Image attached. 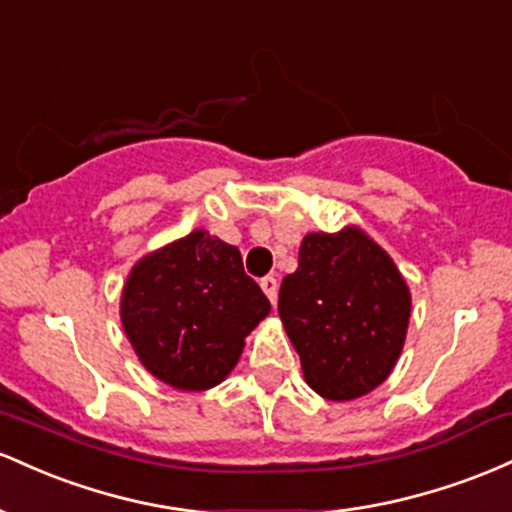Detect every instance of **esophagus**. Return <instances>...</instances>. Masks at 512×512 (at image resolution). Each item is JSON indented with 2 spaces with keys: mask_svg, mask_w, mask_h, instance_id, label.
Masks as SVG:
<instances>
[{
  "mask_svg": "<svg viewBox=\"0 0 512 512\" xmlns=\"http://www.w3.org/2000/svg\"><path fill=\"white\" fill-rule=\"evenodd\" d=\"M261 290L266 292V297L271 300V304H275V300H278V280H275L273 275L261 278Z\"/></svg>",
  "mask_w": 512,
  "mask_h": 512,
  "instance_id": "esophagus-1",
  "label": "esophagus"
}]
</instances>
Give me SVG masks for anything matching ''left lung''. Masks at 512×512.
<instances>
[{
	"label": "left lung",
	"instance_id": "left-lung-1",
	"mask_svg": "<svg viewBox=\"0 0 512 512\" xmlns=\"http://www.w3.org/2000/svg\"><path fill=\"white\" fill-rule=\"evenodd\" d=\"M278 314L304 380L329 401L370 394L399 360L411 292L392 256L360 227L302 239L300 266L285 275Z\"/></svg>",
	"mask_w": 512,
	"mask_h": 512
}]
</instances>
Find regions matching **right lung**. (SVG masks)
<instances>
[{"instance_id": "add662e5", "label": "right lung", "mask_w": 512, "mask_h": 512, "mask_svg": "<svg viewBox=\"0 0 512 512\" xmlns=\"http://www.w3.org/2000/svg\"><path fill=\"white\" fill-rule=\"evenodd\" d=\"M268 312L271 302L244 273L237 246L205 229L140 258L120 297L123 331L140 363L183 392L225 380Z\"/></svg>"}]
</instances>
